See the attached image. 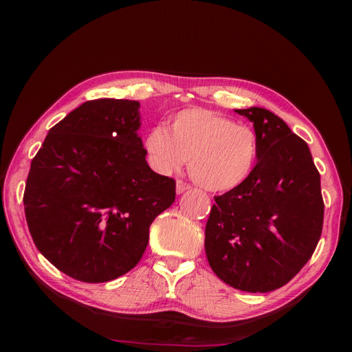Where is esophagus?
Here are the masks:
<instances>
[{
  "mask_svg": "<svg viewBox=\"0 0 352 352\" xmlns=\"http://www.w3.org/2000/svg\"><path fill=\"white\" fill-rule=\"evenodd\" d=\"M190 189V184H188V183H184V182H182V180H178L177 182V193L178 195H180V193H184L186 190H189Z\"/></svg>",
  "mask_w": 352,
  "mask_h": 352,
  "instance_id": "esophagus-1",
  "label": "esophagus"
}]
</instances>
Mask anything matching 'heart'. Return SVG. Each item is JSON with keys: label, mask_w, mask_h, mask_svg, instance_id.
<instances>
[{"label": "heart", "mask_w": 352, "mask_h": 352, "mask_svg": "<svg viewBox=\"0 0 352 352\" xmlns=\"http://www.w3.org/2000/svg\"><path fill=\"white\" fill-rule=\"evenodd\" d=\"M149 163L170 174L189 160L193 180L212 192H230L256 169L260 144L251 126L207 109H186L172 118L170 131L157 125L146 134Z\"/></svg>", "instance_id": "heart-1"}]
</instances>
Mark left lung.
<instances>
[{"label":"left lung","mask_w":352,"mask_h":352,"mask_svg":"<svg viewBox=\"0 0 352 352\" xmlns=\"http://www.w3.org/2000/svg\"><path fill=\"white\" fill-rule=\"evenodd\" d=\"M260 144L256 169L241 188L214 197L206 226L208 265L228 286L265 294L307 263L322 233L320 175L307 144L281 118L239 109Z\"/></svg>","instance_id":"left-lung-1"}]
</instances>
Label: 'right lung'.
I'll return each mask as SVG.
<instances>
[{"mask_svg": "<svg viewBox=\"0 0 352 352\" xmlns=\"http://www.w3.org/2000/svg\"><path fill=\"white\" fill-rule=\"evenodd\" d=\"M139 101L81 104L48 131L24 192L36 248L58 271L106 283L139 263L149 226L175 201V180L148 166Z\"/></svg>", "mask_w": 352, "mask_h": 352, "instance_id": "1", "label": "right lung"}]
</instances>
